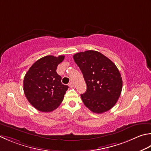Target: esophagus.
I'll use <instances>...</instances> for the list:
<instances>
[{
    "label": "esophagus",
    "instance_id": "1",
    "mask_svg": "<svg viewBox=\"0 0 151 151\" xmlns=\"http://www.w3.org/2000/svg\"><path fill=\"white\" fill-rule=\"evenodd\" d=\"M69 86L70 88H73V87H74V84H73V82H70V83L69 84Z\"/></svg>",
    "mask_w": 151,
    "mask_h": 151
}]
</instances>
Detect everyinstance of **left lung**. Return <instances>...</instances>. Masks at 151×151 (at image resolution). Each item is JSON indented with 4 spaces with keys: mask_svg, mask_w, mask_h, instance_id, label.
<instances>
[{
    "mask_svg": "<svg viewBox=\"0 0 151 151\" xmlns=\"http://www.w3.org/2000/svg\"><path fill=\"white\" fill-rule=\"evenodd\" d=\"M73 59L87 85L86 91L81 95L86 107L97 114L110 110L122 89V79L115 64L94 50L77 53Z\"/></svg>",
    "mask_w": 151,
    "mask_h": 151,
    "instance_id": "8db88e82",
    "label": "left lung"
}]
</instances>
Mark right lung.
Wrapping results in <instances>:
<instances>
[{
  "mask_svg": "<svg viewBox=\"0 0 151 151\" xmlns=\"http://www.w3.org/2000/svg\"><path fill=\"white\" fill-rule=\"evenodd\" d=\"M64 55H46L39 59L25 74L23 91L29 102L42 112H51L63 101L68 86L61 83V76L56 72Z\"/></svg>",
  "mask_w": 151,
  "mask_h": 151,
  "instance_id": "add662e5",
  "label": "right lung"
}]
</instances>
